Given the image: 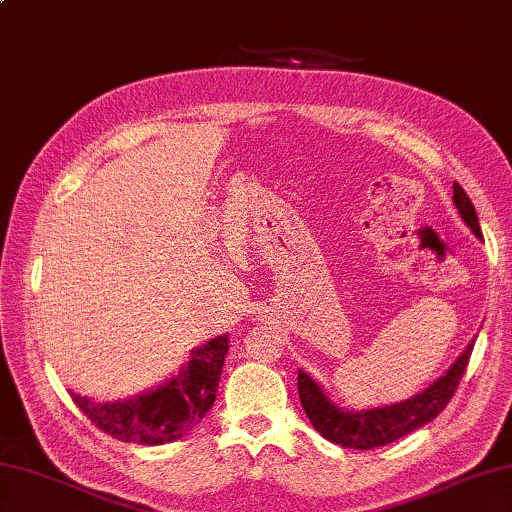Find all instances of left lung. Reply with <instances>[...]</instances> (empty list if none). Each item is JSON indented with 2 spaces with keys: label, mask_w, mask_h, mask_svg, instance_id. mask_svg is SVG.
I'll use <instances>...</instances> for the list:
<instances>
[{
  "label": "left lung",
  "mask_w": 512,
  "mask_h": 512,
  "mask_svg": "<svg viewBox=\"0 0 512 512\" xmlns=\"http://www.w3.org/2000/svg\"><path fill=\"white\" fill-rule=\"evenodd\" d=\"M452 192L454 208H457L463 224L483 239L479 217L466 190L459 183H454ZM472 347H475V340L461 351V356L452 362L441 378H436L430 387L401 403L369 407V410H345V407L333 403L318 380H313L302 369L297 374V392H300V401L311 425L324 439L338 443L342 448L374 450L380 445L403 439L418 427L434 421L445 410L452 394L457 392L463 371L468 367Z\"/></svg>",
  "instance_id": "left-lung-1"
}]
</instances>
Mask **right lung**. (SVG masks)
<instances>
[{"label": "right lung", "instance_id": "1", "mask_svg": "<svg viewBox=\"0 0 512 512\" xmlns=\"http://www.w3.org/2000/svg\"><path fill=\"white\" fill-rule=\"evenodd\" d=\"M228 345L230 338L224 333L194 347L190 360L179 367V374L141 394L118 401H96L71 392V398L91 423L118 441L141 445L179 441L201 423L215 403Z\"/></svg>", "mask_w": 512, "mask_h": 512}]
</instances>
